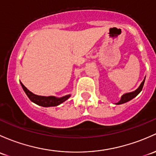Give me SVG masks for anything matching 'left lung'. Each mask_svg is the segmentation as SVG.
<instances>
[{
    "label": "left lung",
    "instance_id": "1",
    "mask_svg": "<svg viewBox=\"0 0 156 156\" xmlns=\"http://www.w3.org/2000/svg\"><path fill=\"white\" fill-rule=\"evenodd\" d=\"M144 82H145V78H144V81H142V83H140V86H139V87L137 88V89L136 90H134L133 92H131V93H126V94L122 95V97H121V99L119 100V101H118V102L116 103V105L123 104V103L127 102V101H130V100H132V99H134V97H136V96H137V95H138L139 93H140V91L142 90V89H143Z\"/></svg>",
    "mask_w": 156,
    "mask_h": 156
}]
</instances>
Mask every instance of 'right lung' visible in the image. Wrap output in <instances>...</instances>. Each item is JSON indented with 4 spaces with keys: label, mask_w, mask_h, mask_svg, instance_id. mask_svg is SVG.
Listing matches in <instances>:
<instances>
[{
    "label": "right lung",
    "mask_w": 156,
    "mask_h": 156,
    "mask_svg": "<svg viewBox=\"0 0 156 156\" xmlns=\"http://www.w3.org/2000/svg\"><path fill=\"white\" fill-rule=\"evenodd\" d=\"M21 85H22L23 90H24V93L27 96V97L30 99L31 101H33L35 104L38 105L39 106H42V107H55V106H57L60 105L61 103L64 102L66 101L71 96V95L69 94L66 96H63V97H56V96H38L32 92H30L29 90H27L24 84L21 82Z\"/></svg>",
    "instance_id": "add662e5"
}]
</instances>
